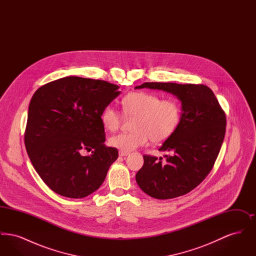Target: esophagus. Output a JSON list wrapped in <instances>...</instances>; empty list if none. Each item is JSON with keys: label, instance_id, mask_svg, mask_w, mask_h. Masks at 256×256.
Segmentation results:
<instances>
[{"label": "esophagus", "instance_id": "esophagus-1", "mask_svg": "<svg viewBox=\"0 0 256 256\" xmlns=\"http://www.w3.org/2000/svg\"><path fill=\"white\" fill-rule=\"evenodd\" d=\"M128 154H130V152H122V150L119 152V156H128Z\"/></svg>", "mask_w": 256, "mask_h": 256}]
</instances>
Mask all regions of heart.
I'll return each mask as SVG.
<instances>
[{"label": "heart", "instance_id": "b5f03b06", "mask_svg": "<svg viewBox=\"0 0 256 256\" xmlns=\"http://www.w3.org/2000/svg\"><path fill=\"white\" fill-rule=\"evenodd\" d=\"M122 110L126 116L135 117L132 132H122L110 138V145L130 152L144 146L150 139L154 143L167 140L178 128L182 119V106L174 98H161L148 92H134L122 98ZM122 113L114 106H106L100 115L106 130L115 132L122 122Z\"/></svg>", "mask_w": 256, "mask_h": 256}]
</instances>
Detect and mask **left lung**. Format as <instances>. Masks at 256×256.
Segmentation results:
<instances>
[{
    "label": "left lung",
    "mask_w": 256,
    "mask_h": 256,
    "mask_svg": "<svg viewBox=\"0 0 256 256\" xmlns=\"http://www.w3.org/2000/svg\"><path fill=\"white\" fill-rule=\"evenodd\" d=\"M148 88L170 93L182 102V119L176 132L159 148L169 154L144 156L136 182L146 195L174 198L192 191L212 169L226 134V114L212 90L202 84L145 82Z\"/></svg>",
    "instance_id": "obj_1"
}]
</instances>
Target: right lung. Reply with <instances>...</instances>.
Listing matches in <instances>:
<instances>
[{"label":"right lung","mask_w":256,"mask_h":256,"mask_svg":"<svg viewBox=\"0 0 256 256\" xmlns=\"http://www.w3.org/2000/svg\"><path fill=\"white\" fill-rule=\"evenodd\" d=\"M104 80L66 76L38 88L30 100L24 145L42 180L58 195L82 198L104 182L118 150L106 146L100 115L121 94ZM84 150L91 151L82 156Z\"/></svg>","instance_id":"right-lung-1"}]
</instances>
